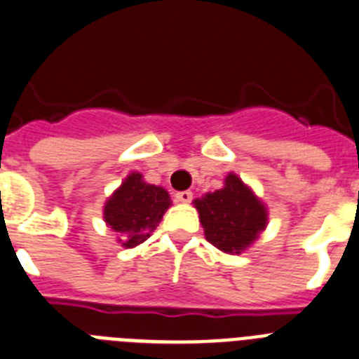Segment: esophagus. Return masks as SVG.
Masks as SVG:
<instances>
[{"instance_id": "1", "label": "esophagus", "mask_w": 359, "mask_h": 359, "mask_svg": "<svg viewBox=\"0 0 359 359\" xmlns=\"http://www.w3.org/2000/svg\"><path fill=\"white\" fill-rule=\"evenodd\" d=\"M174 198H176V201H180V203H189V201L192 200V192L191 191H180L174 194Z\"/></svg>"}]
</instances>
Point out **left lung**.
I'll return each mask as SVG.
<instances>
[{
  "label": "left lung",
  "instance_id": "1",
  "mask_svg": "<svg viewBox=\"0 0 359 359\" xmlns=\"http://www.w3.org/2000/svg\"><path fill=\"white\" fill-rule=\"evenodd\" d=\"M205 238L226 253H240L266 227L264 205L240 177L229 174L226 187L194 200Z\"/></svg>",
  "mask_w": 359,
  "mask_h": 359
}]
</instances>
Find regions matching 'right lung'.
I'll return each mask as SVG.
<instances>
[{
  "label": "right lung",
  "instance_id": "1",
  "mask_svg": "<svg viewBox=\"0 0 359 359\" xmlns=\"http://www.w3.org/2000/svg\"><path fill=\"white\" fill-rule=\"evenodd\" d=\"M170 205L163 187L148 185L141 174H130L106 201L104 220L115 233H124L123 245L133 248L150 236Z\"/></svg>",
  "mask_w": 359,
  "mask_h": 359
}]
</instances>
